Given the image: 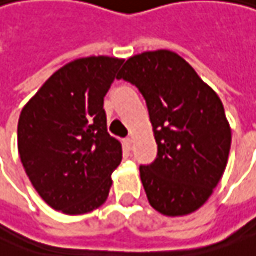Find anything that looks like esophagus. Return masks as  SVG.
<instances>
[{"instance_id":"34e87169","label":"esophagus","mask_w":256,"mask_h":256,"mask_svg":"<svg viewBox=\"0 0 256 256\" xmlns=\"http://www.w3.org/2000/svg\"><path fill=\"white\" fill-rule=\"evenodd\" d=\"M124 144H125V147H126L128 150H131V148H132V138H125V140H124Z\"/></svg>"}]
</instances>
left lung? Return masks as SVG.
<instances>
[{"label":"left lung","mask_w":256,"mask_h":256,"mask_svg":"<svg viewBox=\"0 0 256 256\" xmlns=\"http://www.w3.org/2000/svg\"><path fill=\"white\" fill-rule=\"evenodd\" d=\"M116 78L137 86L153 125L157 158L140 166L150 206L168 217L200 210L226 170L232 130L223 103L172 50L131 56Z\"/></svg>","instance_id":"8db88e82"}]
</instances>
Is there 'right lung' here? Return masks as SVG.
Instances as JSON below:
<instances>
[{"label":"right lung","mask_w":256,"mask_h":256,"mask_svg":"<svg viewBox=\"0 0 256 256\" xmlns=\"http://www.w3.org/2000/svg\"><path fill=\"white\" fill-rule=\"evenodd\" d=\"M124 60L80 58L64 65L28 102L18 119V153L32 185L68 216L109 196L122 146L108 132L103 99Z\"/></svg>","instance_id":"right-lung-1"}]
</instances>
